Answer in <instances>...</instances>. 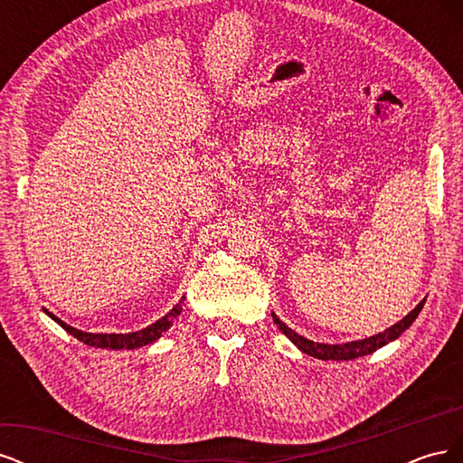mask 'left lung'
Segmentation results:
<instances>
[{
	"instance_id": "left-lung-1",
	"label": "left lung",
	"mask_w": 463,
	"mask_h": 463,
	"mask_svg": "<svg viewBox=\"0 0 463 463\" xmlns=\"http://www.w3.org/2000/svg\"><path fill=\"white\" fill-rule=\"evenodd\" d=\"M425 301H427V298L421 303H419L411 313L405 315L400 322L392 325L384 332H378L374 335H369V338L355 340V342H345V344H320V342L307 340V338H303V335H299L296 330H291L286 325V322L279 320L276 317V313H272V318L278 325V328L282 330L288 335V338L301 349L303 354L317 357V359H322V361H349V359H357V357H363L367 354H373V352H376V349H381L383 345L400 338V335L413 325V320L419 317V313H421Z\"/></svg>"
}]
</instances>
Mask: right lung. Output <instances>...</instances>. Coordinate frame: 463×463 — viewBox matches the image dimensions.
Listing matches in <instances>:
<instances>
[{
    "mask_svg": "<svg viewBox=\"0 0 463 463\" xmlns=\"http://www.w3.org/2000/svg\"><path fill=\"white\" fill-rule=\"evenodd\" d=\"M184 301L185 298H181V301L174 307V309L164 315L160 320L152 322L150 326L143 328V330H137V332H128V334H92V332H82L79 328H73L69 326L67 322H63L61 318L55 317L53 313H50L48 309H44V313L58 322V325L67 330L71 335H75L77 340H80L82 344L87 345H92V347H102V349H137V347H143V345H148L152 342H156L160 335L170 328L174 325V320L181 315V311H184Z\"/></svg>",
    "mask_w": 463,
    "mask_h": 463,
    "instance_id": "obj_1",
    "label": "right lung"
}]
</instances>
